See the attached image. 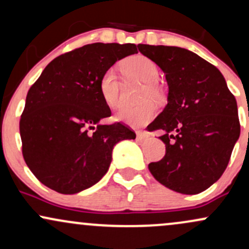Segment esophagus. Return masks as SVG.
Returning a JSON list of instances; mask_svg holds the SVG:
<instances>
[{"label": "esophagus", "mask_w": 249, "mask_h": 249, "mask_svg": "<svg viewBox=\"0 0 249 249\" xmlns=\"http://www.w3.org/2000/svg\"><path fill=\"white\" fill-rule=\"evenodd\" d=\"M136 134H137V141H139V142L144 141V139L147 137V134L145 132H142V131H137Z\"/></svg>", "instance_id": "34e87169"}]
</instances>
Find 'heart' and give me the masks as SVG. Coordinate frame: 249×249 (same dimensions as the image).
<instances>
[{
    "mask_svg": "<svg viewBox=\"0 0 249 249\" xmlns=\"http://www.w3.org/2000/svg\"><path fill=\"white\" fill-rule=\"evenodd\" d=\"M125 73L131 78L144 83L139 98L145 99L137 105H125L117 111L116 119L132 127H141L150 123L157 115L154 101H161L162 91L158 85V65L146 56L134 55L125 59L122 64ZM99 92L107 107L116 108L121 105V82L113 69L104 71L99 79Z\"/></svg>",
    "mask_w": 249,
    "mask_h": 249,
    "instance_id": "heart-1",
    "label": "heart"
}]
</instances>
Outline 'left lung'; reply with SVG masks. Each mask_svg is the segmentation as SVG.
<instances>
[{"instance_id":"left-lung-1","label":"left lung","mask_w":249,"mask_h":249,"mask_svg":"<svg viewBox=\"0 0 249 249\" xmlns=\"http://www.w3.org/2000/svg\"><path fill=\"white\" fill-rule=\"evenodd\" d=\"M164 71L167 105L148 125L162 130L160 161L148 164L157 181L182 194H196L218 181L240 136L238 105L222 73L192 51L139 44Z\"/></svg>"}]
</instances>
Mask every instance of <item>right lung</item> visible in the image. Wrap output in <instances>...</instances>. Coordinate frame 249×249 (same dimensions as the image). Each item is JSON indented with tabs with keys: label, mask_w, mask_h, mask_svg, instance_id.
<instances>
[{
	"label": "right lung",
	"mask_w": 249,
	"mask_h": 249,
	"mask_svg": "<svg viewBox=\"0 0 249 249\" xmlns=\"http://www.w3.org/2000/svg\"><path fill=\"white\" fill-rule=\"evenodd\" d=\"M134 44L92 43L56 57L28 91L19 121L22 152L43 185L62 194L93 186L107 172L117 142L134 139L115 123L99 92L105 70L137 53Z\"/></svg>",
	"instance_id": "1"
}]
</instances>
